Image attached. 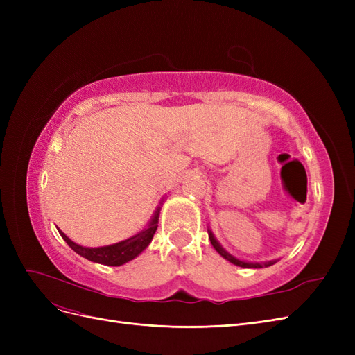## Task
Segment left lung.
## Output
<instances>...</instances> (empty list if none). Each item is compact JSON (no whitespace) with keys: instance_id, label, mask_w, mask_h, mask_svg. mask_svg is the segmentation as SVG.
<instances>
[{"instance_id":"1","label":"left lung","mask_w":355,"mask_h":355,"mask_svg":"<svg viewBox=\"0 0 355 355\" xmlns=\"http://www.w3.org/2000/svg\"><path fill=\"white\" fill-rule=\"evenodd\" d=\"M209 239H210V243H211V245L214 247V250H216L223 259H227V261H230L231 263H234V265H237V266H241V268H266V266H271V265H274L277 261H270V262H244V261H240V259H237V257H234L232 254H230L227 250L223 249V247L219 244V241L214 239V235H213V232L209 230Z\"/></svg>"}]
</instances>
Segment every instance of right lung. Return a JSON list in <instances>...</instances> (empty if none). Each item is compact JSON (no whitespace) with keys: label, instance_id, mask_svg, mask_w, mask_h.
Wrapping results in <instances>:
<instances>
[{"label":"right lung","instance_id":"obj_1","mask_svg":"<svg viewBox=\"0 0 355 355\" xmlns=\"http://www.w3.org/2000/svg\"><path fill=\"white\" fill-rule=\"evenodd\" d=\"M158 214H159V207L157 209L151 222H149V225L144 231L133 235V237H130V239L111 244V245L83 247L77 243H73L72 240H69L60 230H59V234L62 235V239L68 243V245L75 253H78L80 256L85 257V259H89L96 263H102V265L120 266V265L127 263L128 261L135 259V257L141 254L149 245V243H151L154 234L157 231V227H158Z\"/></svg>","mask_w":355,"mask_h":355}]
</instances>
